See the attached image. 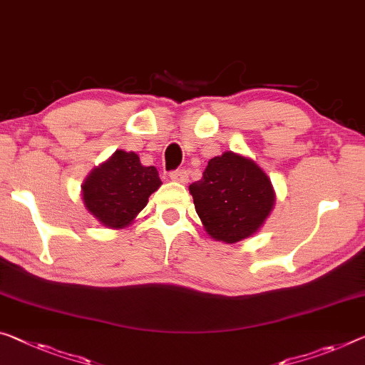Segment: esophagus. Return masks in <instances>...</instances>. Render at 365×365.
<instances>
[{"instance_id":"34e87169","label":"esophagus","mask_w":365,"mask_h":365,"mask_svg":"<svg viewBox=\"0 0 365 365\" xmlns=\"http://www.w3.org/2000/svg\"><path fill=\"white\" fill-rule=\"evenodd\" d=\"M170 178L176 182H187L189 181V173L186 170H176L170 173Z\"/></svg>"}]
</instances>
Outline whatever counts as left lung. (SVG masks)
<instances>
[{"mask_svg": "<svg viewBox=\"0 0 365 365\" xmlns=\"http://www.w3.org/2000/svg\"><path fill=\"white\" fill-rule=\"evenodd\" d=\"M189 192L205 232L225 243L255 235L276 202L266 173L253 160L233 151L212 158Z\"/></svg>", "mask_w": 365, "mask_h": 365, "instance_id": "obj_1", "label": "left lung"}]
</instances>
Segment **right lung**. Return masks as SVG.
Returning <instances> with one entry per match:
<instances>
[{"mask_svg": "<svg viewBox=\"0 0 365 365\" xmlns=\"http://www.w3.org/2000/svg\"><path fill=\"white\" fill-rule=\"evenodd\" d=\"M161 186L155 166H143L133 151L115 150L108 161L89 173L81 186L85 207L109 228L130 225Z\"/></svg>", "mask_w": 365, "mask_h": 365, "instance_id": "add662e5", "label": "right lung"}]
</instances>
